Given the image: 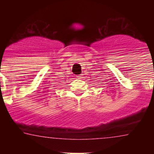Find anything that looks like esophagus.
Returning <instances> with one entry per match:
<instances>
[{
    "label": "esophagus",
    "instance_id": "1",
    "mask_svg": "<svg viewBox=\"0 0 154 154\" xmlns=\"http://www.w3.org/2000/svg\"><path fill=\"white\" fill-rule=\"evenodd\" d=\"M77 78L80 79H82V78H83V77H82V75H77Z\"/></svg>",
    "mask_w": 154,
    "mask_h": 154
}]
</instances>
